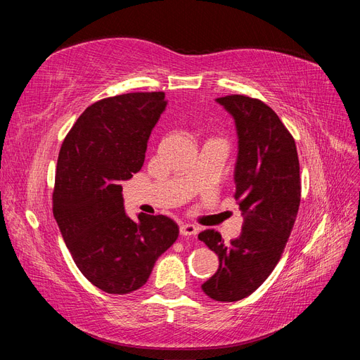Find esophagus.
<instances>
[{"label": "esophagus", "instance_id": "34e87169", "mask_svg": "<svg viewBox=\"0 0 360 360\" xmlns=\"http://www.w3.org/2000/svg\"><path fill=\"white\" fill-rule=\"evenodd\" d=\"M200 231L198 226H195L192 224H183L180 226V234L184 237H189V236H197Z\"/></svg>", "mask_w": 360, "mask_h": 360}]
</instances>
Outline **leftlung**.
<instances>
[{
	"mask_svg": "<svg viewBox=\"0 0 360 360\" xmlns=\"http://www.w3.org/2000/svg\"><path fill=\"white\" fill-rule=\"evenodd\" d=\"M216 101L236 122L234 198L243 225L228 243L214 230L198 234L219 257V269L201 288L213 300L237 302L263 284L284 252L300 205V167L294 138L270 106L243 94Z\"/></svg>",
	"mask_w": 360,
	"mask_h": 360,
	"instance_id": "1",
	"label": "left lung"
}]
</instances>
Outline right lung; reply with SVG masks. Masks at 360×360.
<instances>
[{"label":"right lung","instance_id":"right-lung-1","mask_svg":"<svg viewBox=\"0 0 360 360\" xmlns=\"http://www.w3.org/2000/svg\"><path fill=\"white\" fill-rule=\"evenodd\" d=\"M165 93H127L90 105L64 138L52 193L53 217L75 264L110 294L143 287L156 259L177 240L169 217L124 212L122 181L143 167Z\"/></svg>","mask_w":360,"mask_h":360}]
</instances>
